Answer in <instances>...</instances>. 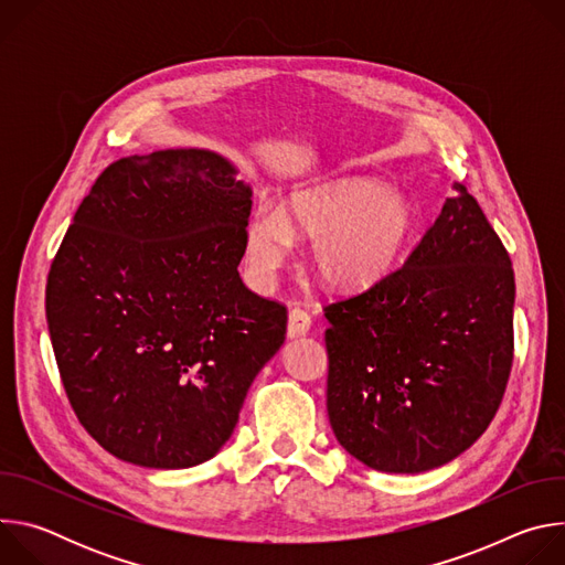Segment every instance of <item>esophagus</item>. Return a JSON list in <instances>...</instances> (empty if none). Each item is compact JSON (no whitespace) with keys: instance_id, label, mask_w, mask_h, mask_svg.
Returning a JSON list of instances; mask_svg holds the SVG:
<instances>
[{"instance_id":"1","label":"esophagus","mask_w":565,"mask_h":565,"mask_svg":"<svg viewBox=\"0 0 565 565\" xmlns=\"http://www.w3.org/2000/svg\"><path fill=\"white\" fill-rule=\"evenodd\" d=\"M312 327V317L303 308H292L288 312V335L290 338H301L310 331Z\"/></svg>"}]
</instances>
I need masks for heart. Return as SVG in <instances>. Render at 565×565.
Returning <instances> with one entry per match:
<instances>
[{"label":"heart","mask_w":565,"mask_h":565,"mask_svg":"<svg viewBox=\"0 0 565 565\" xmlns=\"http://www.w3.org/2000/svg\"><path fill=\"white\" fill-rule=\"evenodd\" d=\"M420 216L409 196L375 179L349 177L295 192L286 207L259 205L246 223V255L270 279L292 248V232L312 238L319 279L338 290L380 284L412 246Z\"/></svg>","instance_id":"1"}]
</instances>
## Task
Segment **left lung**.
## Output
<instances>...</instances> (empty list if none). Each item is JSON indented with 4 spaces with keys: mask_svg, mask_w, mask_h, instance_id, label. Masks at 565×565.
Here are the masks:
<instances>
[{
    "mask_svg": "<svg viewBox=\"0 0 565 565\" xmlns=\"http://www.w3.org/2000/svg\"><path fill=\"white\" fill-rule=\"evenodd\" d=\"M407 262L324 306L327 409L371 469L418 473L471 447L514 362V270L462 183Z\"/></svg>",
    "mask_w": 565,
    "mask_h": 565,
    "instance_id": "left-lung-1",
    "label": "left lung"
}]
</instances>
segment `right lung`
<instances>
[{
    "instance_id": "obj_1",
    "label": "right lung",
    "mask_w": 565,
    "mask_h": 565,
    "mask_svg": "<svg viewBox=\"0 0 565 565\" xmlns=\"http://www.w3.org/2000/svg\"><path fill=\"white\" fill-rule=\"evenodd\" d=\"M234 174L205 149L114 160L51 264L46 321L66 397L120 460H210L286 340V306L236 270L253 192Z\"/></svg>"
}]
</instances>
